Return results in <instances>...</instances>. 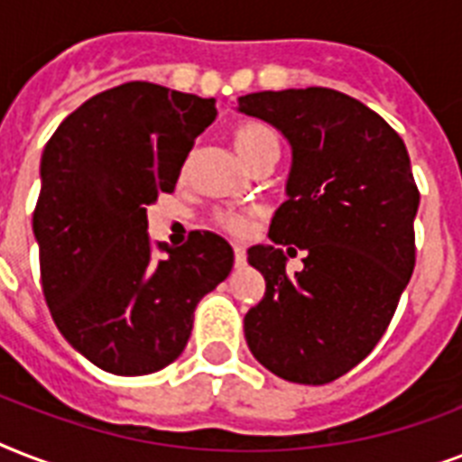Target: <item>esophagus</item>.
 I'll use <instances>...</instances> for the list:
<instances>
[{
	"instance_id": "obj_1",
	"label": "esophagus",
	"mask_w": 462,
	"mask_h": 462,
	"mask_svg": "<svg viewBox=\"0 0 462 462\" xmlns=\"http://www.w3.org/2000/svg\"><path fill=\"white\" fill-rule=\"evenodd\" d=\"M246 263V249L242 245H235V266H245Z\"/></svg>"
}]
</instances>
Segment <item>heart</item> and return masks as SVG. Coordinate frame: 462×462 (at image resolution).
<instances>
[{
	"label": "heart",
	"instance_id": "1",
	"mask_svg": "<svg viewBox=\"0 0 462 462\" xmlns=\"http://www.w3.org/2000/svg\"><path fill=\"white\" fill-rule=\"evenodd\" d=\"M232 146L249 167L259 162L261 158H268V155L278 158L275 134L268 126L256 125V122H242V125L235 126L232 129ZM216 223L232 235H246L252 227V220L246 216H239V213H217Z\"/></svg>",
	"mask_w": 462,
	"mask_h": 462
}]
</instances>
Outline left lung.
Segmentation results:
<instances>
[{"label": "left lung", "mask_w": 462, "mask_h": 462, "mask_svg": "<svg viewBox=\"0 0 462 462\" xmlns=\"http://www.w3.org/2000/svg\"><path fill=\"white\" fill-rule=\"evenodd\" d=\"M237 105L292 148L288 201L268 230L275 246L249 249L266 295L246 311V345L281 379L330 383L376 347L415 268L420 191L408 148L386 119L333 88L263 90ZM281 245L305 252L300 274L284 271Z\"/></svg>", "instance_id": "8db88e82"}]
</instances>
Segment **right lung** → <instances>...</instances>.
<instances>
[{"mask_svg": "<svg viewBox=\"0 0 462 462\" xmlns=\"http://www.w3.org/2000/svg\"><path fill=\"white\" fill-rule=\"evenodd\" d=\"M216 100L132 81L69 115L40 160L32 232L42 295L67 343L119 376L153 374L180 357L194 309L232 271L213 232L155 256L146 206L174 191Z\"/></svg>", "mask_w": 462, "mask_h": 462, "instance_id": "1", "label": "right lung"}]
</instances>
